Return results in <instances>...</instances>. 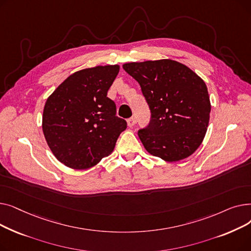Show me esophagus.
<instances>
[{
    "instance_id": "obj_1",
    "label": "esophagus",
    "mask_w": 251,
    "mask_h": 251,
    "mask_svg": "<svg viewBox=\"0 0 251 251\" xmlns=\"http://www.w3.org/2000/svg\"><path fill=\"white\" fill-rule=\"evenodd\" d=\"M135 123H136L135 118H129L128 120H127V125H128V127H133V126L135 125Z\"/></svg>"
}]
</instances>
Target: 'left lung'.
<instances>
[{
    "instance_id": "left-lung-1",
    "label": "left lung",
    "mask_w": 251,
    "mask_h": 251,
    "mask_svg": "<svg viewBox=\"0 0 251 251\" xmlns=\"http://www.w3.org/2000/svg\"><path fill=\"white\" fill-rule=\"evenodd\" d=\"M123 69L139 83L151 112L150 125L138 132L144 149L166 162L191 155L209 122L212 105L205 82L171 59L125 63Z\"/></svg>"
}]
</instances>
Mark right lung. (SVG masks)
<instances>
[{"instance_id": "add662e5", "label": "right lung", "mask_w": 251, "mask_h": 251, "mask_svg": "<svg viewBox=\"0 0 251 251\" xmlns=\"http://www.w3.org/2000/svg\"><path fill=\"white\" fill-rule=\"evenodd\" d=\"M119 65L79 70L48 98L43 132L56 159L71 169L84 170L111 154L127 123L116 116V104L107 95Z\"/></svg>"}]
</instances>
